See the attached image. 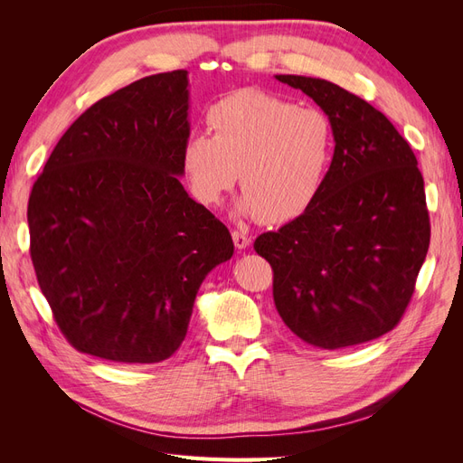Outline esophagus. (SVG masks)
<instances>
[{
    "label": "esophagus",
    "instance_id": "34e87169",
    "mask_svg": "<svg viewBox=\"0 0 463 463\" xmlns=\"http://www.w3.org/2000/svg\"><path fill=\"white\" fill-rule=\"evenodd\" d=\"M232 237H233V243H235V247L237 249H247L249 247V243H250V240L249 237L243 233V232H232Z\"/></svg>",
    "mask_w": 463,
    "mask_h": 463
}]
</instances>
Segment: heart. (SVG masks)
I'll list each match as a JSON object with an SVG mask.
<instances>
[{"label": "heart", "mask_w": 463, "mask_h": 463, "mask_svg": "<svg viewBox=\"0 0 463 463\" xmlns=\"http://www.w3.org/2000/svg\"><path fill=\"white\" fill-rule=\"evenodd\" d=\"M206 121L213 135L189 133L179 154L199 203H220L237 177L245 189L237 204L243 216L284 223L317 203L335 148L334 125L325 111L241 89L210 106Z\"/></svg>", "instance_id": "obj_1"}]
</instances>
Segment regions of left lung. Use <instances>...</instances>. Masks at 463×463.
Segmentation results:
<instances>
[{"label": "left lung", "mask_w": 463, "mask_h": 463, "mask_svg": "<svg viewBox=\"0 0 463 463\" xmlns=\"http://www.w3.org/2000/svg\"><path fill=\"white\" fill-rule=\"evenodd\" d=\"M276 79L313 98L335 131L317 203L255 241L274 270L276 309L298 338L320 349L374 340L400 322L429 250L417 158L359 96L325 79Z\"/></svg>", "instance_id": "1"}]
</instances>
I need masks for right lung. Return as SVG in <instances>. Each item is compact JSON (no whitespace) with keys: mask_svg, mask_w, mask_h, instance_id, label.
<instances>
[{"mask_svg":"<svg viewBox=\"0 0 463 463\" xmlns=\"http://www.w3.org/2000/svg\"><path fill=\"white\" fill-rule=\"evenodd\" d=\"M189 73L150 75L69 128L29 199L38 286L65 338L116 363H160L185 340L228 228L181 185Z\"/></svg>","mask_w":463,"mask_h":463,"instance_id":"obj_1","label":"right lung"}]
</instances>
